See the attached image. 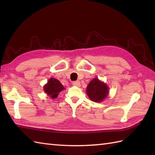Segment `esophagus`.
Segmentation results:
<instances>
[{
	"mask_svg": "<svg viewBox=\"0 0 155 155\" xmlns=\"http://www.w3.org/2000/svg\"><path fill=\"white\" fill-rule=\"evenodd\" d=\"M72 84L74 85V86H77V87H80L81 83H80V81H74L72 82Z\"/></svg>",
	"mask_w": 155,
	"mask_h": 155,
	"instance_id": "obj_1",
	"label": "esophagus"
}]
</instances>
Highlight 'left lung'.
<instances>
[{"instance_id":"obj_1","label":"left lung","mask_w":155,"mask_h":155,"mask_svg":"<svg viewBox=\"0 0 155 155\" xmlns=\"http://www.w3.org/2000/svg\"><path fill=\"white\" fill-rule=\"evenodd\" d=\"M108 88L106 84L97 78L92 80L87 87V93L90 99L94 102H101L107 97Z\"/></svg>"}]
</instances>
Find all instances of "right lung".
Listing matches in <instances>:
<instances>
[{
	"instance_id": "obj_1",
	"label": "right lung",
	"mask_w": 155,
	"mask_h": 155,
	"mask_svg": "<svg viewBox=\"0 0 155 155\" xmlns=\"http://www.w3.org/2000/svg\"><path fill=\"white\" fill-rule=\"evenodd\" d=\"M64 88L62 84L57 79L52 78L48 81V83L45 85L44 91L52 98H55L58 97V93Z\"/></svg>"
}]
</instances>
